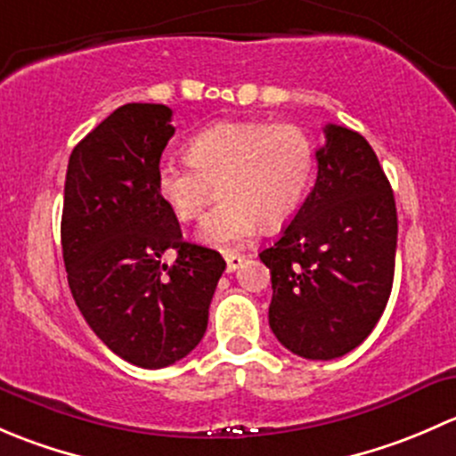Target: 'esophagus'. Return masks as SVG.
I'll list each match as a JSON object with an SVG mask.
<instances>
[{
    "mask_svg": "<svg viewBox=\"0 0 456 456\" xmlns=\"http://www.w3.org/2000/svg\"><path fill=\"white\" fill-rule=\"evenodd\" d=\"M224 260H227V271H236V269H240L242 262H245V256L224 254Z\"/></svg>",
    "mask_w": 456,
    "mask_h": 456,
    "instance_id": "1",
    "label": "esophagus"
}]
</instances>
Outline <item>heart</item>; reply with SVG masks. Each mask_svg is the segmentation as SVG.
Here are the masks:
<instances>
[{
  "instance_id": "b5f03b06",
  "label": "heart",
  "mask_w": 456,
  "mask_h": 456,
  "mask_svg": "<svg viewBox=\"0 0 456 456\" xmlns=\"http://www.w3.org/2000/svg\"><path fill=\"white\" fill-rule=\"evenodd\" d=\"M187 163H160L156 194L181 223L200 218V240L232 247L257 224L282 227L297 214L315 174V145L302 127L266 121H223L191 136Z\"/></svg>"
}]
</instances>
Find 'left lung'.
Segmentation results:
<instances>
[{
    "instance_id": "left-lung-1",
    "label": "left lung",
    "mask_w": 456,
    "mask_h": 456,
    "mask_svg": "<svg viewBox=\"0 0 456 456\" xmlns=\"http://www.w3.org/2000/svg\"><path fill=\"white\" fill-rule=\"evenodd\" d=\"M315 187L278 242L260 254L271 271L269 326L306 360H335L360 346L388 305L397 209L369 141L324 127Z\"/></svg>"
}]
</instances>
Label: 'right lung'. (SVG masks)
<instances>
[{
	"mask_svg": "<svg viewBox=\"0 0 456 456\" xmlns=\"http://www.w3.org/2000/svg\"><path fill=\"white\" fill-rule=\"evenodd\" d=\"M172 136L167 105H121L72 150L63 190L72 297L96 338L141 369H163L199 346L227 266L218 251L183 240L156 194ZM167 248L177 251L172 267L159 260Z\"/></svg>",
	"mask_w": 456,
	"mask_h": 456,
	"instance_id": "right-lung-1",
	"label": "right lung"
}]
</instances>
